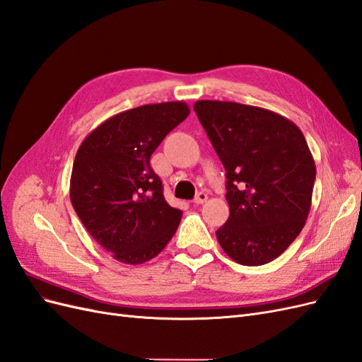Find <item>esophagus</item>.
<instances>
[{"label":"esophagus","instance_id":"esophagus-1","mask_svg":"<svg viewBox=\"0 0 362 362\" xmlns=\"http://www.w3.org/2000/svg\"><path fill=\"white\" fill-rule=\"evenodd\" d=\"M206 199H208L206 193H204V192H199L198 194H196V198L193 199V202H194V205H201V204H204Z\"/></svg>","mask_w":362,"mask_h":362}]
</instances>
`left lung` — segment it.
Here are the masks:
<instances>
[{"label":"left lung","mask_w":362,"mask_h":362,"mask_svg":"<svg viewBox=\"0 0 362 362\" xmlns=\"http://www.w3.org/2000/svg\"><path fill=\"white\" fill-rule=\"evenodd\" d=\"M205 133L226 170L229 217L216 237L229 258L262 266L302 231L311 208L315 164L302 131L266 108L196 101Z\"/></svg>","instance_id":"obj_1"}]
</instances>
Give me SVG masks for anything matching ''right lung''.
Returning <instances> with one entry per match:
<instances>
[{"label": "right lung", "mask_w": 362, "mask_h": 362, "mask_svg": "<svg viewBox=\"0 0 362 362\" xmlns=\"http://www.w3.org/2000/svg\"><path fill=\"white\" fill-rule=\"evenodd\" d=\"M185 103L140 105L96 127L76 151L71 202L95 242L125 264L157 257L182 211L163 196L152 152L189 116Z\"/></svg>", "instance_id": "obj_1"}]
</instances>
